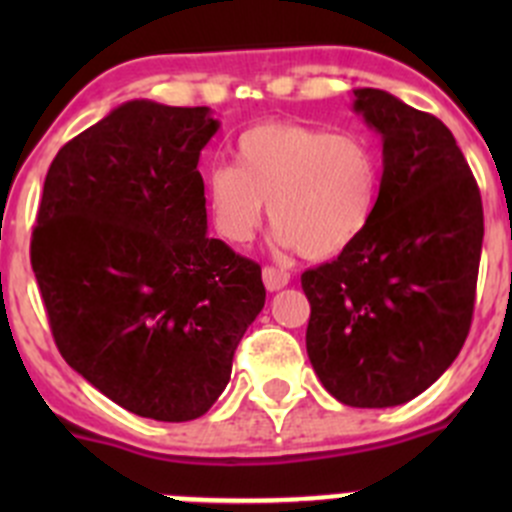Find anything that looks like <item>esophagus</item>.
<instances>
[{
    "label": "esophagus",
    "instance_id": "34e87169",
    "mask_svg": "<svg viewBox=\"0 0 512 512\" xmlns=\"http://www.w3.org/2000/svg\"><path fill=\"white\" fill-rule=\"evenodd\" d=\"M262 280H265V287L270 289V292H277V289L287 287L289 282V272L282 270V267H272L267 265L265 270H262Z\"/></svg>",
    "mask_w": 512,
    "mask_h": 512
}]
</instances>
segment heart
Returning a JSON list of instances; mask_svg holds the SVG:
<instances>
[{
    "instance_id": "1",
    "label": "heart",
    "mask_w": 512,
    "mask_h": 512,
    "mask_svg": "<svg viewBox=\"0 0 512 512\" xmlns=\"http://www.w3.org/2000/svg\"><path fill=\"white\" fill-rule=\"evenodd\" d=\"M379 158L356 133L267 121L237 138L235 165H215L203 183L205 210L227 245H245L270 213L275 240L307 260L352 247L379 200Z\"/></svg>"
}]
</instances>
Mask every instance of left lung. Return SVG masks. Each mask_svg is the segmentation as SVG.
Returning a JSON list of instances; mask_svg holds the SVG:
<instances>
[{
    "instance_id": "left-lung-1",
    "label": "left lung",
    "mask_w": 512,
    "mask_h": 512,
    "mask_svg": "<svg viewBox=\"0 0 512 512\" xmlns=\"http://www.w3.org/2000/svg\"><path fill=\"white\" fill-rule=\"evenodd\" d=\"M354 111L381 133L371 223L337 260L307 270V354L324 389L359 409L426 391L468 337L483 247L480 190L453 133L379 89Z\"/></svg>"
}]
</instances>
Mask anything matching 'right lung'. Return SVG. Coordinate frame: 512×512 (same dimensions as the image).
<instances>
[{"mask_svg":"<svg viewBox=\"0 0 512 512\" xmlns=\"http://www.w3.org/2000/svg\"><path fill=\"white\" fill-rule=\"evenodd\" d=\"M208 106L128 101L51 160L32 267L66 364L113 404L193 421L265 307L257 262L208 237Z\"/></svg>","mask_w":512,"mask_h":512,"instance_id":"1","label":"right lung"}]
</instances>
